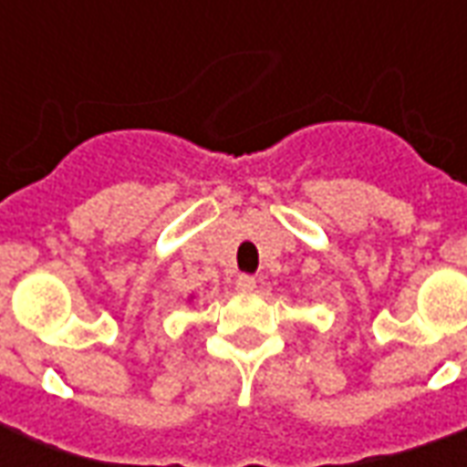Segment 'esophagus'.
Listing matches in <instances>:
<instances>
[{"label": "esophagus", "mask_w": 467, "mask_h": 467, "mask_svg": "<svg viewBox=\"0 0 467 467\" xmlns=\"http://www.w3.org/2000/svg\"><path fill=\"white\" fill-rule=\"evenodd\" d=\"M254 285H257V280H254L253 275H240V277L234 280V287L243 290V293H253Z\"/></svg>", "instance_id": "1"}]
</instances>
